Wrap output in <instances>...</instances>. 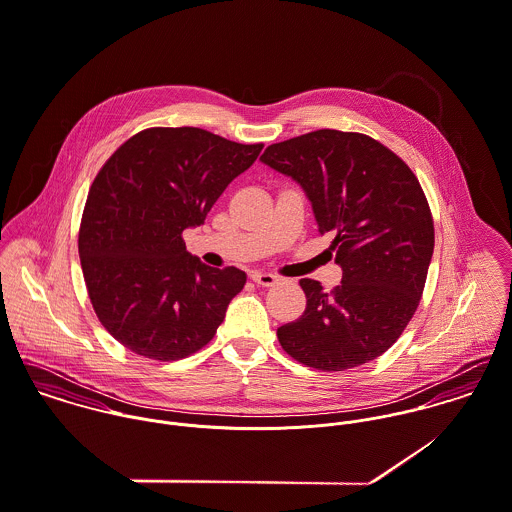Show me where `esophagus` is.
<instances>
[{"instance_id": "obj_1", "label": "esophagus", "mask_w": 512, "mask_h": 512, "mask_svg": "<svg viewBox=\"0 0 512 512\" xmlns=\"http://www.w3.org/2000/svg\"><path fill=\"white\" fill-rule=\"evenodd\" d=\"M251 281L259 284V286H273V284L277 283V277L271 275V273H253Z\"/></svg>"}]
</instances>
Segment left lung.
<instances>
[{
	"instance_id": "1",
	"label": "left lung",
	"mask_w": 512,
	"mask_h": 512,
	"mask_svg": "<svg viewBox=\"0 0 512 512\" xmlns=\"http://www.w3.org/2000/svg\"><path fill=\"white\" fill-rule=\"evenodd\" d=\"M261 161L302 186L343 271L332 292L300 281L306 310L277 330L284 351L320 371L377 359L414 316L434 253L418 178L379 141L338 129L269 145Z\"/></svg>"
}]
</instances>
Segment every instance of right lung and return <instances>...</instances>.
Masks as SVG:
<instances>
[{
  "instance_id": "add662e5",
  "label": "right lung",
  "mask_w": 512,
  "mask_h": 512,
  "mask_svg": "<svg viewBox=\"0 0 512 512\" xmlns=\"http://www.w3.org/2000/svg\"><path fill=\"white\" fill-rule=\"evenodd\" d=\"M261 149L198 127H151L127 139L96 174L78 253L96 316L121 345L176 361L214 338L247 277L200 263L182 231L204 224Z\"/></svg>"
}]
</instances>
